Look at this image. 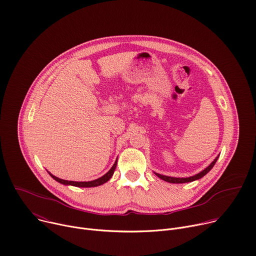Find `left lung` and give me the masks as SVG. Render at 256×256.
Segmentation results:
<instances>
[{
    "label": "left lung",
    "instance_id": "left-lung-1",
    "mask_svg": "<svg viewBox=\"0 0 256 256\" xmlns=\"http://www.w3.org/2000/svg\"><path fill=\"white\" fill-rule=\"evenodd\" d=\"M218 158V156L204 170H202V172H200V173H198V174H196V175H194V176H192V177H188V178H177V177H170V176H166V175H161V174H158V173H155V174H156L159 178H161V179H163V180H165V181H167V182H170V184H186V182H192V181L198 180V179L202 178V176H204V175L214 167V165L216 164Z\"/></svg>",
    "mask_w": 256,
    "mask_h": 256
}]
</instances>
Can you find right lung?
Segmentation results:
<instances>
[{
  "label": "right lung",
  "instance_id": "right-lung-1",
  "mask_svg": "<svg viewBox=\"0 0 256 256\" xmlns=\"http://www.w3.org/2000/svg\"><path fill=\"white\" fill-rule=\"evenodd\" d=\"M118 165V159L116 161V163L114 164V166L112 167V169L109 170L106 174H104L102 177L98 178V179H95V180H92V181H68V180H64V179H60L52 174H50V175L54 179L56 180L58 182H60V184H64V186H77V188H94V186H101L103 184H105V182H107L109 179L112 178V176L114 175V170H116V167Z\"/></svg>",
  "mask_w": 256,
  "mask_h": 256
}]
</instances>
